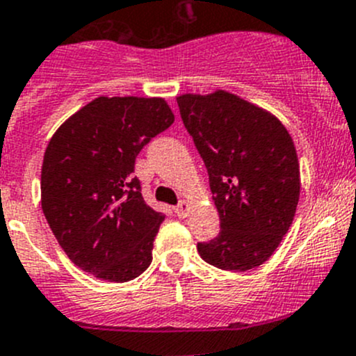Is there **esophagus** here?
Segmentation results:
<instances>
[{
    "label": "esophagus",
    "instance_id": "1",
    "mask_svg": "<svg viewBox=\"0 0 356 356\" xmlns=\"http://www.w3.org/2000/svg\"><path fill=\"white\" fill-rule=\"evenodd\" d=\"M189 210H191V205H189L188 202H181L177 207H175V213H177V217H188Z\"/></svg>",
    "mask_w": 356,
    "mask_h": 356
}]
</instances>
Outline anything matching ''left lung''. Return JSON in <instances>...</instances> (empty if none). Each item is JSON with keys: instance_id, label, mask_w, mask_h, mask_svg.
<instances>
[{"instance_id": "obj_1", "label": "left lung", "mask_w": 356, "mask_h": 356, "mask_svg": "<svg viewBox=\"0 0 356 356\" xmlns=\"http://www.w3.org/2000/svg\"><path fill=\"white\" fill-rule=\"evenodd\" d=\"M182 123L209 172L220 231L198 241L219 270L247 271L271 257L299 202L291 134L273 115L227 92L177 97Z\"/></svg>"}]
</instances>
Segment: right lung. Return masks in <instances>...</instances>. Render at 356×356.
Instances as JSON below:
<instances>
[{
    "mask_svg": "<svg viewBox=\"0 0 356 356\" xmlns=\"http://www.w3.org/2000/svg\"><path fill=\"white\" fill-rule=\"evenodd\" d=\"M172 123L163 99L99 97L48 143L41 207L58 245L86 273L123 284L149 268L165 216L146 205L132 172L143 147Z\"/></svg>",
    "mask_w": 356,
    "mask_h": 356,
    "instance_id": "1",
    "label": "right lung"
}]
</instances>
